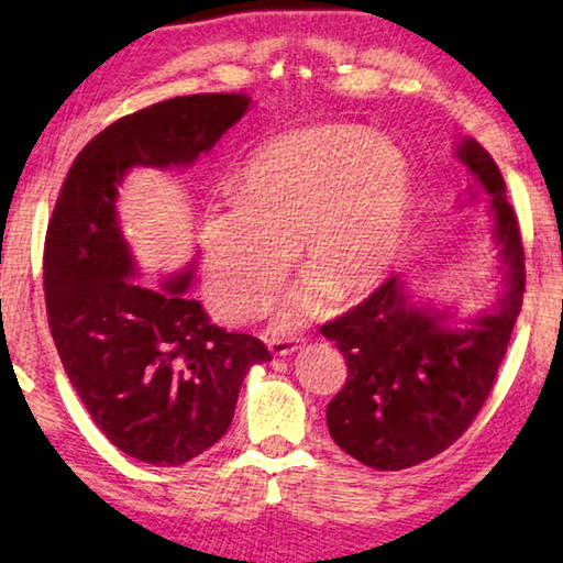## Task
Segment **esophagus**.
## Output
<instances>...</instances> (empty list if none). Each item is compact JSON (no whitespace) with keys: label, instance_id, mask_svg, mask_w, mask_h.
Wrapping results in <instances>:
<instances>
[{"label":"esophagus","instance_id":"esophagus-1","mask_svg":"<svg viewBox=\"0 0 563 563\" xmlns=\"http://www.w3.org/2000/svg\"><path fill=\"white\" fill-rule=\"evenodd\" d=\"M268 347L275 357H285L300 350V340H271Z\"/></svg>","mask_w":563,"mask_h":563}]
</instances>
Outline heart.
<instances>
[{
  "label": "heart",
  "mask_w": 563,
  "mask_h": 563,
  "mask_svg": "<svg viewBox=\"0 0 563 563\" xmlns=\"http://www.w3.org/2000/svg\"><path fill=\"white\" fill-rule=\"evenodd\" d=\"M233 201L206 208L198 223L208 298L225 318L251 316L298 245L310 271L273 305L275 330L290 332L332 288L360 295L393 271L407 241L412 170L379 133L320 123L265 144L233 180Z\"/></svg>",
  "instance_id": "b5f03b06"
}]
</instances>
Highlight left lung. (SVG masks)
<instances>
[{
    "mask_svg": "<svg viewBox=\"0 0 563 563\" xmlns=\"http://www.w3.org/2000/svg\"><path fill=\"white\" fill-rule=\"evenodd\" d=\"M454 156L470 170L460 206L487 198L501 278L492 305L462 318L454 305L417 298L395 275L320 328L347 360V383L328 405L330 437L373 470H407L460 440L489 395L521 310L523 247L504 178L474 139L454 141Z\"/></svg>",
    "mask_w": 563,
    "mask_h": 563,
    "instance_id": "1",
    "label": "left lung"
}]
</instances>
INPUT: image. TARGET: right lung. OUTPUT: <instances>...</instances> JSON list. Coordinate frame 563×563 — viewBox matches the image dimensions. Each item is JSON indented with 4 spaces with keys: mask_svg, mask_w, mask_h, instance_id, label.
<instances>
[{
    "mask_svg": "<svg viewBox=\"0 0 563 563\" xmlns=\"http://www.w3.org/2000/svg\"><path fill=\"white\" fill-rule=\"evenodd\" d=\"M253 101L196 93L123 117L76 156L44 245L46 316L62 365L113 446L176 466L233 422L247 369L271 360L258 338L225 332L188 295L194 265L156 288L121 231L119 188L131 168H190Z\"/></svg>",
    "mask_w": 563,
    "mask_h": 563,
    "instance_id": "1",
    "label": "right lung"
}]
</instances>
